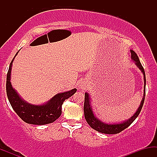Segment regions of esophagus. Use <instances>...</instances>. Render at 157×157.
I'll return each instance as SVG.
<instances>
[{
  "instance_id": "1",
  "label": "esophagus",
  "mask_w": 157,
  "mask_h": 157,
  "mask_svg": "<svg viewBox=\"0 0 157 157\" xmlns=\"http://www.w3.org/2000/svg\"><path fill=\"white\" fill-rule=\"evenodd\" d=\"M81 89H85V88H83V86H81Z\"/></svg>"
}]
</instances>
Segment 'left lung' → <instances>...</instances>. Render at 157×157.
Masks as SVG:
<instances>
[{
	"label": "left lung",
	"instance_id": "8db88e82",
	"mask_svg": "<svg viewBox=\"0 0 157 157\" xmlns=\"http://www.w3.org/2000/svg\"><path fill=\"white\" fill-rule=\"evenodd\" d=\"M131 60L134 61L136 66L139 68V69L141 70V71L143 74L144 76V94H143V98H142L141 103H140V107L138 108L137 111L136 113L129 118L128 120H125V121L120 122V123H105V122H102L99 119H97L95 115L94 114L92 107L91 105V98H90L89 94L87 92L85 93V102H84V116L86 119V122L93 129L96 130L98 132L102 133V134H116L118 133L121 132L123 130H125L126 128L128 127L129 125L132 123L133 122L136 120L138 115L140 114V111H141L142 106H143L144 101H145V85H146V79H145V70L142 67L141 63H140V59H139L137 55H136L133 50H131Z\"/></svg>",
	"mask_w": 157,
	"mask_h": 157
}]
</instances>
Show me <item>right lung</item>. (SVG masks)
Listing matches in <instances>:
<instances>
[{
    "label": "right lung",
    "mask_w": 157,
    "mask_h": 157,
    "mask_svg": "<svg viewBox=\"0 0 157 157\" xmlns=\"http://www.w3.org/2000/svg\"><path fill=\"white\" fill-rule=\"evenodd\" d=\"M18 52H17L16 55ZM15 55V56H16ZM10 65L6 76V94L12 109L24 122L33 125H46L55 122L62 113V105L65 100L69 98L77 91L76 89L66 92L59 93L54 96L49 101L43 105H32L26 102L19 96L11 84V71L12 63Z\"/></svg>",
    "instance_id": "obj_1"
}]
</instances>
